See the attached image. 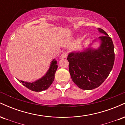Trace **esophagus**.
<instances>
[{
  "label": "esophagus",
  "instance_id": "34e87169",
  "mask_svg": "<svg viewBox=\"0 0 125 125\" xmlns=\"http://www.w3.org/2000/svg\"><path fill=\"white\" fill-rule=\"evenodd\" d=\"M67 56V53L64 52V53H63L61 54V56H60V58H61V59L65 58H66Z\"/></svg>",
  "mask_w": 125,
  "mask_h": 125
}]
</instances>
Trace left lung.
Instances as JSON below:
<instances>
[{
  "instance_id": "1",
  "label": "left lung",
  "mask_w": 125,
  "mask_h": 125,
  "mask_svg": "<svg viewBox=\"0 0 125 125\" xmlns=\"http://www.w3.org/2000/svg\"><path fill=\"white\" fill-rule=\"evenodd\" d=\"M97 29L104 35L93 41L82 51L70 52L67 58L72 79L83 90L94 89L102 84L108 77L114 64L112 40L104 30ZM97 40L100 42V46L94 49L91 46Z\"/></svg>"
}]
</instances>
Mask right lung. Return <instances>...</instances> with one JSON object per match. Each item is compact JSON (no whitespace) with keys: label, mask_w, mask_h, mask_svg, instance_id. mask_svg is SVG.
Wrapping results in <instances>:
<instances>
[{"label":"right lung","mask_w":125,"mask_h":125,"mask_svg":"<svg viewBox=\"0 0 125 125\" xmlns=\"http://www.w3.org/2000/svg\"><path fill=\"white\" fill-rule=\"evenodd\" d=\"M57 69H58L57 61H56L55 59H54L51 62L48 71L41 78L32 82L20 81L19 79H18V81H19V82L21 83L23 85L32 91L41 92L45 90L50 87L53 82L54 74L56 72Z\"/></svg>","instance_id":"right-lung-1"}]
</instances>
